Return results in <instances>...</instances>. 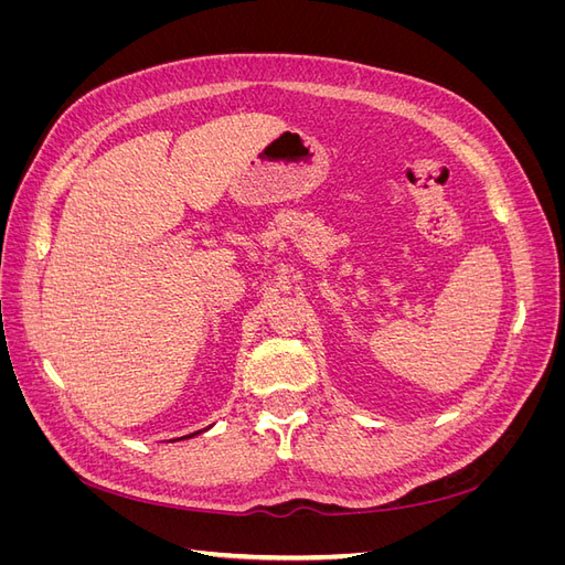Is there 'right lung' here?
Wrapping results in <instances>:
<instances>
[{"mask_svg":"<svg viewBox=\"0 0 565 565\" xmlns=\"http://www.w3.org/2000/svg\"><path fill=\"white\" fill-rule=\"evenodd\" d=\"M191 436H195V434H191Z\"/></svg>","mask_w":565,"mask_h":565,"instance_id":"add662e5","label":"right lung"}]
</instances>
